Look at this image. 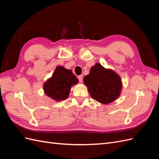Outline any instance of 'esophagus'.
Here are the masks:
<instances>
[{
  "mask_svg": "<svg viewBox=\"0 0 159 159\" xmlns=\"http://www.w3.org/2000/svg\"><path fill=\"white\" fill-rule=\"evenodd\" d=\"M78 80L80 82H82L83 81V75H80L78 76Z\"/></svg>",
  "mask_w": 159,
  "mask_h": 159,
  "instance_id": "1",
  "label": "esophagus"
}]
</instances>
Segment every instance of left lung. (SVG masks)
Returning <instances> with one entry per match:
<instances>
[{
  "label": "left lung",
  "mask_w": 159,
  "mask_h": 159,
  "mask_svg": "<svg viewBox=\"0 0 159 159\" xmlns=\"http://www.w3.org/2000/svg\"><path fill=\"white\" fill-rule=\"evenodd\" d=\"M84 84L91 97L102 104L113 102L121 93L122 81L119 75L99 63L90 68L89 74L84 77Z\"/></svg>",
  "instance_id": "obj_1"
}]
</instances>
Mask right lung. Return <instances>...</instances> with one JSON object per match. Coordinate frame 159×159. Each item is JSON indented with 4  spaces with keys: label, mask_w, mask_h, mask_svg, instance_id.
<instances>
[{
    "label": "right lung",
    "mask_w": 159,
    "mask_h": 159,
    "mask_svg": "<svg viewBox=\"0 0 159 159\" xmlns=\"http://www.w3.org/2000/svg\"><path fill=\"white\" fill-rule=\"evenodd\" d=\"M78 80L71 70L64 66H57L52 77L43 84L44 93L56 102H60L68 98L70 89L78 84Z\"/></svg>",
    "instance_id": "add662e5"
}]
</instances>
